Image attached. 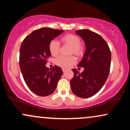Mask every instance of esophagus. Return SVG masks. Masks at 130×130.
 I'll use <instances>...</instances> for the list:
<instances>
[{
	"label": "esophagus",
	"instance_id": "esophagus-1",
	"mask_svg": "<svg viewBox=\"0 0 130 130\" xmlns=\"http://www.w3.org/2000/svg\"><path fill=\"white\" fill-rule=\"evenodd\" d=\"M62 71H63V73H65V72H66L67 70L65 69V68H62Z\"/></svg>",
	"mask_w": 130,
	"mask_h": 130
}]
</instances>
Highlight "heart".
<instances>
[{
    "label": "heart",
    "instance_id": "b5f03b06",
    "mask_svg": "<svg viewBox=\"0 0 130 130\" xmlns=\"http://www.w3.org/2000/svg\"><path fill=\"white\" fill-rule=\"evenodd\" d=\"M61 41L63 44H67L70 45L72 48L71 53H73L77 56L83 55V47L80 45V40L78 37L72 34H68L65 35L61 38ZM49 50L51 54L53 56L58 55L60 51V44L56 40H53L50 41L49 44ZM76 62V59L74 56L65 57L60 56L56 58L55 60V63L58 66L62 68H70Z\"/></svg>",
    "mask_w": 130,
    "mask_h": 130
}]
</instances>
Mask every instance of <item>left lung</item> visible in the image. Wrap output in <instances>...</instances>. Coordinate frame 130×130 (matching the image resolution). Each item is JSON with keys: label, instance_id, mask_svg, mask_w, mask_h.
Instances as JSON below:
<instances>
[{"label": "left lung", "instance_id": "obj_1", "mask_svg": "<svg viewBox=\"0 0 130 130\" xmlns=\"http://www.w3.org/2000/svg\"><path fill=\"white\" fill-rule=\"evenodd\" d=\"M83 38L86 45L83 58L77 67H83L80 73L72 69L74 76L70 86L74 95L89 98L98 93L106 81L111 67V53L106 41L100 35L88 29L75 32Z\"/></svg>", "mask_w": 130, "mask_h": 130}]
</instances>
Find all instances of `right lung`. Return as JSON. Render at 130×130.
<instances>
[{"label":"right lung","instance_id":"1","mask_svg":"<svg viewBox=\"0 0 130 130\" xmlns=\"http://www.w3.org/2000/svg\"><path fill=\"white\" fill-rule=\"evenodd\" d=\"M63 30L48 27L34 30L21 43L19 66L25 83L38 96H45L54 92L63 71L55 65L52 70L46 67L51 54L49 44Z\"/></svg>","mask_w":130,"mask_h":130}]
</instances>
